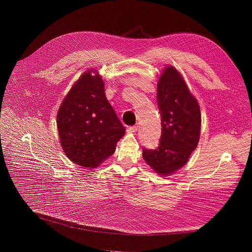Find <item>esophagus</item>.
I'll return each instance as SVG.
<instances>
[{
    "instance_id": "34e87169",
    "label": "esophagus",
    "mask_w": 252,
    "mask_h": 252,
    "mask_svg": "<svg viewBox=\"0 0 252 252\" xmlns=\"http://www.w3.org/2000/svg\"><path fill=\"white\" fill-rule=\"evenodd\" d=\"M137 130V126H129L128 128H127V131L128 132H135Z\"/></svg>"
}]
</instances>
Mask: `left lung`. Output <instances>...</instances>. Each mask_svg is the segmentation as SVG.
Returning <instances> with one entry per match:
<instances>
[{
    "label": "left lung",
    "mask_w": 252,
    "mask_h": 252,
    "mask_svg": "<svg viewBox=\"0 0 252 252\" xmlns=\"http://www.w3.org/2000/svg\"><path fill=\"white\" fill-rule=\"evenodd\" d=\"M158 104L161 116V137L156 150L143 149L142 158L161 176L187 164L200 137L199 104L184 77L166 65L158 82Z\"/></svg>",
    "instance_id": "obj_1"
}]
</instances>
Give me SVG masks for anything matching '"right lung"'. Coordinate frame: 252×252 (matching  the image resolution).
<instances>
[{
	"instance_id": "obj_1",
	"label": "right lung",
	"mask_w": 252,
	"mask_h": 252,
	"mask_svg": "<svg viewBox=\"0 0 252 252\" xmlns=\"http://www.w3.org/2000/svg\"><path fill=\"white\" fill-rule=\"evenodd\" d=\"M57 126L66 158L87 169L110 158L126 132L94 68L87 69L63 97Z\"/></svg>"
}]
</instances>
